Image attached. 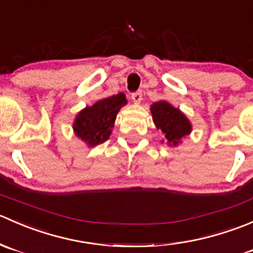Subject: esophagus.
<instances>
[{
    "instance_id": "1",
    "label": "esophagus",
    "mask_w": 253,
    "mask_h": 253,
    "mask_svg": "<svg viewBox=\"0 0 253 253\" xmlns=\"http://www.w3.org/2000/svg\"><path fill=\"white\" fill-rule=\"evenodd\" d=\"M131 98H132V100L134 101V103L139 104L142 101V93H141V91H134V93H132Z\"/></svg>"
}]
</instances>
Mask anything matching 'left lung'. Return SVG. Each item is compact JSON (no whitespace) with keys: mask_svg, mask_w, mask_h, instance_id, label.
Instances as JSON below:
<instances>
[{"mask_svg":"<svg viewBox=\"0 0 253 253\" xmlns=\"http://www.w3.org/2000/svg\"><path fill=\"white\" fill-rule=\"evenodd\" d=\"M150 112L155 127L162 131L169 145H177L192 131V125L187 117L168 101L154 103L150 106Z\"/></svg>","mask_w":253,"mask_h":253,"instance_id":"8db88e82","label":"left lung"}]
</instances>
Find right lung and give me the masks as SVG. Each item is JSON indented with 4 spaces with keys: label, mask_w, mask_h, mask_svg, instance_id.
<instances>
[{
    "label": "right lung",
    "mask_w": 253,
    "mask_h": 253,
    "mask_svg": "<svg viewBox=\"0 0 253 253\" xmlns=\"http://www.w3.org/2000/svg\"><path fill=\"white\" fill-rule=\"evenodd\" d=\"M126 104V95L119 93L117 95L101 99L94 105L86 106L78 112L73 122L76 136L85 142L89 147H95L108 141L117 112Z\"/></svg>",
    "instance_id": "1"
}]
</instances>
